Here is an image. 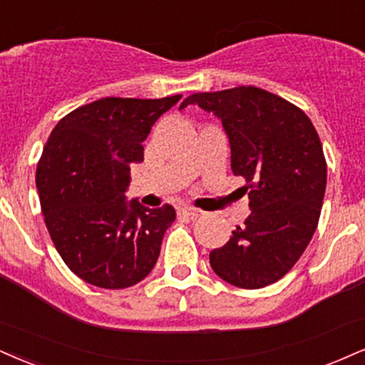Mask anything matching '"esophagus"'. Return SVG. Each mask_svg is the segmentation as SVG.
Listing matches in <instances>:
<instances>
[{"label":"esophagus","instance_id":"1","mask_svg":"<svg viewBox=\"0 0 365 365\" xmlns=\"http://www.w3.org/2000/svg\"><path fill=\"white\" fill-rule=\"evenodd\" d=\"M178 214L180 216H187V217H199V216H202V210L200 209H195V207H190V205H185V207H182V209H178Z\"/></svg>","mask_w":365,"mask_h":365}]
</instances>
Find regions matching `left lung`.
<instances>
[{"instance_id":"obj_1","label":"left lung","mask_w":365,"mask_h":365,"mask_svg":"<svg viewBox=\"0 0 365 365\" xmlns=\"http://www.w3.org/2000/svg\"><path fill=\"white\" fill-rule=\"evenodd\" d=\"M221 118L231 170L247 180L250 216L225 247L212 250V270L227 284L260 289L282 279L313 238L327 188V161L313 122L287 100L257 86L194 93Z\"/></svg>"}]
</instances>
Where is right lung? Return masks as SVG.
Wrapping results in <instances>:
<instances>
[{"label":"right lung","mask_w":365,"mask_h":365,"mask_svg":"<svg viewBox=\"0 0 365 365\" xmlns=\"http://www.w3.org/2000/svg\"><path fill=\"white\" fill-rule=\"evenodd\" d=\"M182 95L158 100L100 98L61 118L35 173L52 243L73 274L102 289L143 280L160 257L171 205L148 209L125 200L130 165L143 140Z\"/></svg>","instance_id":"1"}]
</instances>
